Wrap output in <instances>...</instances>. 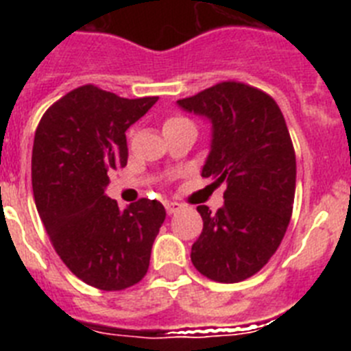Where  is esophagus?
<instances>
[{"label": "esophagus", "mask_w": 351, "mask_h": 351, "mask_svg": "<svg viewBox=\"0 0 351 351\" xmlns=\"http://www.w3.org/2000/svg\"><path fill=\"white\" fill-rule=\"evenodd\" d=\"M181 204H178V202H165V209H167V213L169 214H173V213H178L179 209H181Z\"/></svg>", "instance_id": "esophagus-1"}]
</instances>
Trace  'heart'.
I'll return each instance as SVG.
<instances>
[{
  "label": "heart",
  "mask_w": 351,
  "mask_h": 351,
  "mask_svg": "<svg viewBox=\"0 0 351 351\" xmlns=\"http://www.w3.org/2000/svg\"><path fill=\"white\" fill-rule=\"evenodd\" d=\"M178 121H184V119H181V117H172V119H169L167 123H178ZM167 123H165V125H167Z\"/></svg>",
  "instance_id": "heart-1"
}]
</instances>
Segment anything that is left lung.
<instances>
[{
  "label": "left lung",
  "instance_id": "8db88e82",
  "mask_svg": "<svg viewBox=\"0 0 351 351\" xmlns=\"http://www.w3.org/2000/svg\"><path fill=\"white\" fill-rule=\"evenodd\" d=\"M178 105L209 121L202 176L226 182L216 213L197 207L204 228L191 262L209 280L237 283L269 262L290 223L295 153L287 123L271 96L241 82L216 84Z\"/></svg>",
  "mask_w": 351,
  "mask_h": 351
}]
</instances>
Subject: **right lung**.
Instances as JSON below:
<instances>
[{"instance_id":"right-lung-1","label":"right lung","mask_w":351,"mask_h":351,"mask_svg":"<svg viewBox=\"0 0 351 351\" xmlns=\"http://www.w3.org/2000/svg\"><path fill=\"white\" fill-rule=\"evenodd\" d=\"M156 101L89 84L56 101L36 128L31 181L40 218L64 265L100 290H125L144 278L165 221L158 200L119 209L105 195L108 173L128 160L126 130Z\"/></svg>"}]
</instances>
